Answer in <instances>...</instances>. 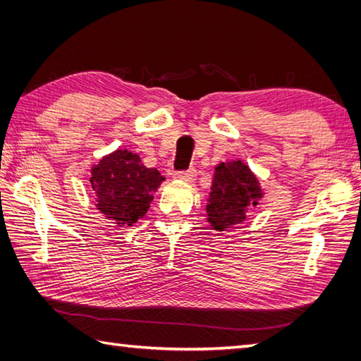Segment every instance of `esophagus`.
Wrapping results in <instances>:
<instances>
[{"mask_svg": "<svg viewBox=\"0 0 361 361\" xmlns=\"http://www.w3.org/2000/svg\"><path fill=\"white\" fill-rule=\"evenodd\" d=\"M195 176H197L195 169H189V171H186V172H178V173H176L175 178L185 181V183H192L195 180Z\"/></svg>", "mask_w": 361, "mask_h": 361, "instance_id": "34e87169", "label": "esophagus"}]
</instances>
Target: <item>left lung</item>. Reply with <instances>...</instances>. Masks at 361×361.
I'll return each instance as SVG.
<instances>
[{"mask_svg":"<svg viewBox=\"0 0 361 361\" xmlns=\"http://www.w3.org/2000/svg\"><path fill=\"white\" fill-rule=\"evenodd\" d=\"M264 197L259 178L242 159H231L216 166L206 221L216 231H225L247 219L251 208Z\"/></svg>","mask_w":361,"mask_h":361,"instance_id":"obj_1","label":"left lung"}]
</instances>
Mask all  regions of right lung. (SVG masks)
<instances>
[{
	"mask_svg": "<svg viewBox=\"0 0 361 361\" xmlns=\"http://www.w3.org/2000/svg\"><path fill=\"white\" fill-rule=\"evenodd\" d=\"M164 176L145 167L137 153L118 149L91 167L96 209L119 228L132 226L145 216Z\"/></svg>",
	"mask_w": 361,
	"mask_h": 361,
	"instance_id": "add662e5",
	"label": "right lung"
}]
</instances>
